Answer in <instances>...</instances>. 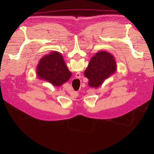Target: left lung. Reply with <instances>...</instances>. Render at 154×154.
<instances>
[{
    "label": "left lung",
    "mask_w": 154,
    "mask_h": 154,
    "mask_svg": "<svg viewBox=\"0 0 154 154\" xmlns=\"http://www.w3.org/2000/svg\"><path fill=\"white\" fill-rule=\"evenodd\" d=\"M116 62L114 57L106 51L97 52L92 57L84 75L89 79V85L98 88L116 71Z\"/></svg>",
    "instance_id": "1"
}]
</instances>
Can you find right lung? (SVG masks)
Returning <instances> with one entry per match:
<instances>
[{"label":"right lung","mask_w":154,"mask_h":154,"mask_svg":"<svg viewBox=\"0 0 154 154\" xmlns=\"http://www.w3.org/2000/svg\"><path fill=\"white\" fill-rule=\"evenodd\" d=\"M37 76L55 87L61 86L71 77L62 55L57 51H52L42 57L37 65Z\"/></svg>","instance_id":"obj_1"}]
</instances>
